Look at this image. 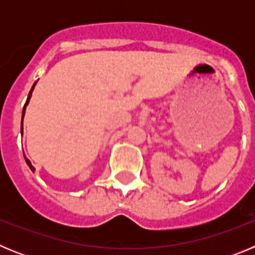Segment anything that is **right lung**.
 I'll use <instances>...</instances> for the list:
<instances>
[{"mask_svg":"<svg viewBox=\"0 0 255 255\" xmlns=\"http://www.w3.org/2000/svg\"><path fill=\"white\" fill-rule=\"evenodd\" d=\"M35 84H37V83H34V85H33V87H31L30 92H29L28 100H26V102H25V106H24V108H22V119H24V115H25V107H26V106H28V103H29V100H30V97H31V92H33V89H34ZM21 131H22V123H21ZM25 161H26V163H28L29 168H30V170H31V171H33V172H34V170H35V168H34V167H33V166H31L30 161H29V159H28V158H25Z\"/></svg>","mask_w":255,"mask_h":255,"instance_id":"obj_1","label":"right lung"}]
</instances>
